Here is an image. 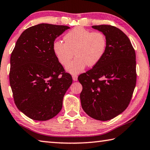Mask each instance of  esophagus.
<instances>
[{
    "instance_id": "1",
    "label": "esophagus",
    "mask_w": 150,
    "mask_h": 150,
    "mask_svg": "<svg viewBox=\"0 0 150 150\" xmlns=\"http://www.w3.org/2000/svg\"><path fill=\"white\" fill-rule=\"evenodd\" d=\"M72 78H73V80L74 81H77V75H72Z\"/></svg>"
}]
</instances>
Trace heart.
<instances>
[{"mask_svg": "<svg viewBox=\"0 0 150 150\" xmlns=\"http://www.w3.org/2000/svg\"><path fill=\"white\" fill-rule=\"evenodd\" d=\"M64 40L65 42L55 40L52 51L62 66L67 64L66 69L71 74L82 72L87 65L90 67L96 65L103 58L107 47V40L102 33L91 32L81 27L68 31ZM73 51L77 57L68 64Z\"/></svg>", "mask_w": 150, "mask_h": 150, "instance_id": "heart-1", "label": "heart"}]
</instances>
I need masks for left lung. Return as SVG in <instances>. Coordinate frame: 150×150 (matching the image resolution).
I'll return each instance as SVG.
<instances>
[{
    "label": "left lung",
    "instance_id": "8db88e82",
    "mask_svg": "<svg viewBox=\"0 0 150 150\" xmlns=\"http://www.w3.org/2000/svg\"><path fill=\"white\" fill-rule=\"evenodd\" d=\"M107 40L105 52L98 63L78 77L82 84L81 106L87 115L105 121L123 112L136 86V54L128 37L115 27L100 25Z\"/></svg>",
    "mask_w": 150,
    "mask_h": 150
}]
</instances>
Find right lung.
Returning <instances> with one entry per match:
<instances>
[{"instance_id":"right-lung-1","label":"right lung","mask_w":150,"mask_h":150,"mask_svg":"<svg viewBox=\"0 0 150 150\" xmlns=\"http://www.w3.org/2000/svg\"><path fill=\"white\" fill-rule=\"evenodd\" d=\"M70 28L40 23L25 29L10 57V84L19 110L35 121H47L62 108L72 84L52 51V44Z\"/></svg>"}]
</instances>
